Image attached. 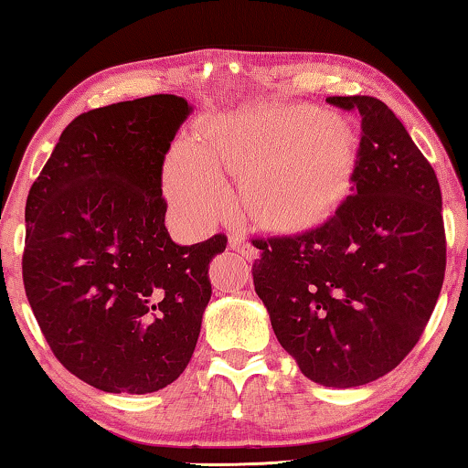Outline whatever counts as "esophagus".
<instances>
[{
  "instance_id": "34e87169",
  "label": "esophagus",
  "mask_w": 468,
  "mask_h": 468,
  "mask_svg": "<svg viewBox=\"0 0 468 468\" xmlns=\"http://www.w3.org/2000/svg\"><path fill=\"white\" fill-rule=\"evenodd\" d=\"M228 242H229V247L239 249V251L245 253L247 258H255V255H258V249H255L251 242H249V239L242 232H229Z\"/></svg>"
}]
</instances>
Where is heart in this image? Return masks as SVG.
<instances>
[{"mask_svg":"<svg viewBox=\"0 0 468 468\" xmlns=\"http://www.w3.org/2000/svg\"><path fill=\"white\" fill-rule=\"evenodd\" d=\"M356 136L343 119L311 106H264L217 117L207 143L172 151L165 189L189 223L208 228L232 207L221 168L247 172V194L261 221L304 228L328 213L347 185Z\"/></svg>","mask_w":468,"mask_h":468,"instance_id":"heart-1","label":"heart"}]
</instances>
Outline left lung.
Instances as JSON below:
<instances>
[{"mask_svg": "<svg viewBox=\"0 0 468 468\" xmlns=\"http://www.w3.org/2000/svg\"><path fill=\"white\" fill-rule=\"evenodd\" d=\"M360 114L351 194L300 234L253 239L251 274L281 347L325 388L370 383L420 341L445 277L432 165L370 95L325 98Z\"/></svg>", "mask_w": 468, "mask_h": 468, "instance_id": "1", "label": "left lung"}]
</instances>
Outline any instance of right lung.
<instances>
[{"mask_svg":"<svg viewBox=\"0 0 468 468\" xmlns=\"http://www.w3.org/2000/svg\"><path fill=\"white\" fill-rule=\"evenodd\" d=\"M189 111L159 93L82 112L29 189L25 293L57 360L101 392H157L194 356L228 236L181 247L165 229L164 162Z\"/></svg>","mask_w":468,"mask_h":468,"instance_id":"add662e5","label":"right lung"}]
</instances>
